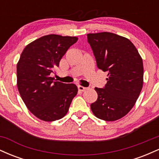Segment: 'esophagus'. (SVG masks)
I'll use <instances>...</instances> for the list:
<instances>
[{
  "label": "esophagus",
  "instance_id": "34e87169",
  "mask_svg": "<svg viewBox=\"0 0 159 159\" xmlns=\"http://www.w3.org/2000/svg\"><path fill=\"white\" fill-rule=\"evenodd\" d=\"M78 90L81 91V92H84V91H85L86 90H87V87H83V86H78Z\"/></svg>",
  "mask_w": 159,
  "mask_h": 159
}]
</instances>
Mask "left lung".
Segmentation results:
<instances>
[{
  "label": "left lung",
  "mask_w": 159,
  "mask_h": 159,
  "mask_svg": "<svg viewBox=\"0 0 159 159\" xmlns=\"http://www.w3.org/2000/svg\"><path fill=\"white\" fill-rule=\"evenodd\" d=\"M98 69L107 72L104 88L96 87L98 98L90 105L98 119L115 121L129 112L143 83V61L127 38L109 32L87 34Z\"/></svg>",
  "instance_id": "obj_1"
}]
</instances>
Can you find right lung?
Instances as JSON below:
<instances>
[{
	"label": "right lung",
	"instance_id": "right-lung-1",
	"mask_svg": "<svg viewBox=\"0 0 159 159\" xmlns=\"http://www.w3.org/2000/svg\"><path fill=\"white\" fill-rule=\"evenodd\" d=\"M76 36H43L29 43L17 63L18 90L27 109L39 120L52 122L63 118L78 93L74 84L50 77Z\"/></svg>",
	"mask_w": 159,
	"mask_h": 159
}]
</instances>
